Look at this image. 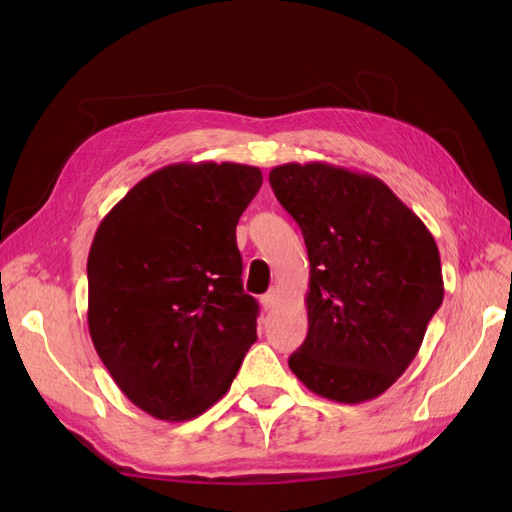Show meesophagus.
Instances as JSON below:
<instances>
[{
	"instance_id": "esophagus-1",
	"label": "esophagus",
	"mask_w": 512,
	"mask_h": 512,
	"mask_svg": "<svg viewBox=\"0 0 512 512\" xmlns=\"http://www.w3.org/2000/svg\"><path fill=\"white\" fill-rule=\"evenodd\" d=\"M277 299H280V292H277V288H271L267 294H262L260 303L265 309H273L277 305Z\"/></svg>"
}]
</instances>
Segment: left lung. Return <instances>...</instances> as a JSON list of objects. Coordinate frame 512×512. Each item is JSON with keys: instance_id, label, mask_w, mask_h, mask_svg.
<instances>
[{"instance_id": "obj_1", "label": "left lung", "mask_w": 512, "mask_h": 512, "mask_svg": "<svg viewBox=\"0 0 512 512\" xmlns=\"http://www.w3.org/2000/svg\"><path fill=\"white\" fill-rule=\"evenodd\" d=\"M309 256L307 337L288 365L339 404L382 395L404 374L444 299L427 226L378 177L324 162L269 173Z\"/></svg>"}]
</instances>
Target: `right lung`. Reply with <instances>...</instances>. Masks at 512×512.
I'll use <instances>...</instances> for the list:
<instances>
[{
	"label": "right lung",
	"instance_id": "obj_1",
	"mask_svg": "<svg viewBox=\"0 0 512 512\" xmlns=\"http://www.w3.org/2000/svg\"><path fill=\"white\" fill-rule=\"evenodd\" d=\"M260 185L256 166L170 164L138 181L96 230L91 342L123 395L162 421L211 408L256 342L237 224Z\"/></svg>",
	"mask_w": 512,
	"mask_h": 512
}]
</instances>
